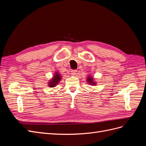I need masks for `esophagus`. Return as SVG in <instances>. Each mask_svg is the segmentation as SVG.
Segmentation results:
<instances>
[{"mask_svg":"<svg viewBox=\"0 0 146 146\" xmlns=\"http://www.w3.org/2000/svg\"><path fill=\"white\" fill-rule=\"evenodd\" d=\"M77 73V70H71V75L72 76H75Z\"/></svg>","mask_w":146,"mask_h":146,"instance_id":"34e87169","label":"esophagus"}]
</instances>
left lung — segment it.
Returning a JSON list of instances; mask_svg holds the SVG:
<instances>
[{
    "label": "left lung",
    "instance_id": "8db88e82",
    "mask_svg": "<svg viewBox=\"0 0 146 146\" xmlns=\"http://www.w3.org/2000/svg\"><path fill=\"white\" fill-rule=\"evenodd\" d=\"M93 79H92V78L91 77H88V79H87V81L89 82V83L90 84H92V85H95V83L93 82Z\"/></svg>",
    "mask_w": 146,
    "mask_h": 146
}]
</instances>
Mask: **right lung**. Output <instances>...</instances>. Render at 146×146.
Listing matches in <instances>:
<instances>
[{"label": "right lung", "instance_id": "add662e5", "mask_svg": "<svg viewBox=\"0 0 146 146\" xmlns=\"http://www.w3.org/2000/svg\"><path fill=\"white\" fill-rule=\"evenodd\" d=\"M61 78L60 75L58 72L55 73V76H54V78L52 79V80L50 81V82H49V85H48V86H49L51 88L55 87V86L56 85V84L60 81Z\"/></svg>", "mask_w": 146, "mask_h": 146}]
</instances>
